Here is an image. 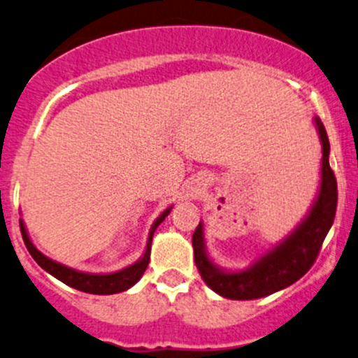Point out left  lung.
I'll return each mask as SVG.
<instances>
[{"label":"left lung","instance_id":"left-lung-1","mask_svg":"<svg viewBox=\"0 0 358 358\" xmlns=\"http://www.w3.org/2000/svg\"><path fill=\"white\" fill-rule=\"evenodd\" d=\"M321 143L320 187L301 222L279 243L245 268L230 271L213 260L206 248L204 223L192 233L194 262L208 287L227 299L248 301L266 298L299 280L315 264L336 211V179L330 167V142L318 116L313 118Z\"/></svg>","mask_w":358,"mask_h":358}]
</instances>
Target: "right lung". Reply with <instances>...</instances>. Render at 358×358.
Returning a JSON list of instances; mask_svg holds the SVG:
<instances>
[{"label": "right lung", "mask_w": 358, "mask_h": 358, "mask_svg": "<svg viewBox=\"0 0 358 358\" xmlns=\"http://www.w3.org/2000/svg\"><path fill=\"white\" fill-rule=\"evenodd\" d=\"M171 210L172 206L166 208V210L155 218V222L152 223L150 231H148V236H147L145 250H143L142 257H140L136 262L131 264V266L120 268V271L116 272H108V274H92V272L76 271V268L64 266V264L57 262V260H52L50 257L42 254V252L35 247L34 242H31L30 235H28L27 224L22 218H20V228H22L23 242H25L28 252H30V255L34 257L35 262H37L43 271L49 272V274L54 275L55 279H59L60 282L78 289V291L90 292V294H103V296L116 294V292H123L127 291V289H130L131 286H135V284L140 280V277L143 275L148 262H150V248H152V238H154V233L157 230L159 224L166 220V216H169Z\"/></svg>", "instance_id": "1"}]
</instances>
